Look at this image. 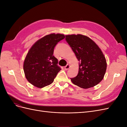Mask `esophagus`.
<instances>
[{"label":"esophagus","mask_w":127,"mask_h":127,"mask_svg":"<svg viewBox=\"0 0 127 127\" xmlns=\"http://www.w3.org/2000/svg\"><path fill=\"white\" fill-rule=\"evenodd\" d=\"M70 67V66L69 64H67L66 66L64 67V69L66 70H68V69H69V68Z\"/></svg>","instance_id":"esophagus-1"}]
</instances>
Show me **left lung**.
I'll list each match as a JSON object with an SVG mask.
<instances>
[{
    "label": "left lung",
    "instance_id": "obj_1",
    "mask_svg": "<svg viewBox=\"0 0 127 127\" xmlns=\"http://www.w3.org/2000/svg\"><path fill=\"white\" fill-rule=\"evenodd\" d=\"M66 40L79 61V70L75 77L70 78L75 85L83 88L94 87L103 79L106 70V61L101 50L85 35H66Z\"/></svg>",
    "mask_w": 127,
    "mask_h": 127
}]
</instances>
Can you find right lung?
<instances>
[{"instance_id":"1","label":"right lung","mask_w":127,"mask_h":127,"mask_svg":"<svg viewBox=\"0 0 127 127\" xmlns=\"http://www.w3.org/2000/svg\"><path fill=\"white\" fill-rule=\"evenodd\" d=\"M64 37L62 34H49L37 40L30 49L23 69L27 80L34 86L42 88L53 82L61 70L53 51L56 44Z\"/></svg>"}]
</instances>
